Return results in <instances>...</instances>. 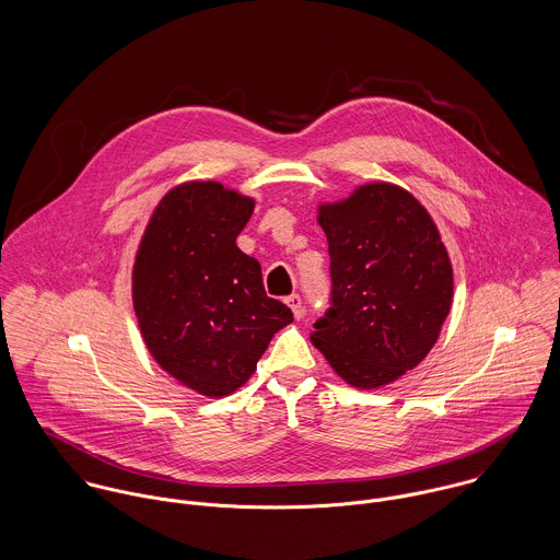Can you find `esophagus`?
<instances>
[{
  "instance_id": "34e87169",
  "label": "esophagus",
  "mask_w": 560,
  "mask_h": 560,
  "mask_svg": "<svg viewBox=\"0 0 560 560\" xmlns=\"http://www.w3.org/2000/svg\"><path fill=\"white\" fill-rule=\"evenodd\" d=\"M285 305H288L290 310L294 311V315H296V317H301V315H303V301H301V296H299V294H290V296L285 299Z\"/></svg>"
}]
</instances>
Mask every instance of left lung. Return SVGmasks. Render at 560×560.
I'll list each match as a JSON object with an SVG mask.
<instances>
[{"instance_id":"1","label":"left lung","mask_w":560,"mask_h":560,"mask_svg":"<svg viewBox=\"0 0 560 560\" xmlns=\"http://www.w3.org/2000/svg\"><path fill=\"white\" fill-rule=\"evenodd\" d=\"M332 305L311 343L346 384L380 388L434 348L453 303V268L428 208L406 188L368 183L317 203Z\"/></svg>"}]
</instances>
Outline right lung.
Segmentation results:
<instances>
[{
	"mask_svg": "<svg viewBox=\"0 0 560 560\" xmlns=\"http://www.w3.org/2000/svg\"><path fill=\"white\" fill-rule=\"evenodd\" d=\"M255 199L190 180L156 203L130 272L141 339L163 372L219 399L238 390L277 330L294 322L268 299L261 266L238 249Z\"/></svg>",
	"mask_w": 560,
	"mask_h": 560,
	"instance_id": "obj_1",
	"label": "right lung"
}]
</instances>
